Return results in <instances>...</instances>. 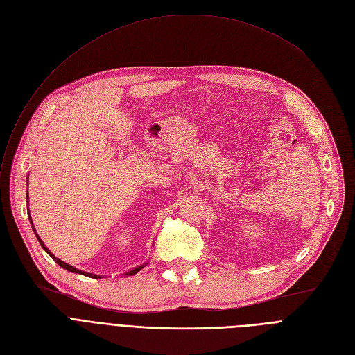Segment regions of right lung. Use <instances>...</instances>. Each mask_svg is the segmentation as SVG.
<instances>
[{"instance_id":"obj_1","label":"right lung","mask_w":355,"mask_h":355,"mask_svg":"<svg viewBox=\"0 0 355 355\" xmlns=\"http://www.w3.org/2000/svg\"><path fill=\"white\" fill-rule=\"evenodd\" d=\"M27 204H28V191H27ZM28 216H30V212H28ZM30 219V224H31V228H33V231H35V234H36V237H37V240H39V243H40V245L44 248V251L47 252V254L52 257L60 267H63L64 270H67V272H72V273H79V275H83V276H88V277H92V279H96V277H99V276H96V275H92V273H85V272H82V270H78L76 267H73V266H71V264H67V263H64V261H62V260H59L58 257H55L52 252L49 251V248L44 245V243L40 240V237H39V234L36 232V230H35V225H33V221H31V216L28 218ZM146 264H143V266H139V267H136L134 270H131V272H128V273H125V276H132V275H136L137 272H140V270L144 267Z\"/></svg>"}]
</instances>
